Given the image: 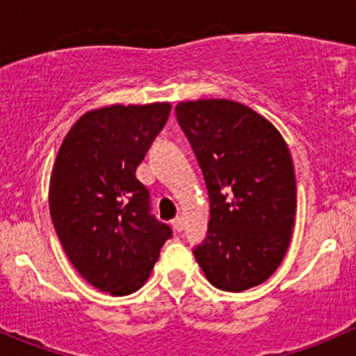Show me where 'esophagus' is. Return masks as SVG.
<instances>
[{"mask_svg":"<svg viewBox=\"0 0 356 356\" xmlns=\"http://www.w3.org/2000/svg\"><path fill=\"white\" fill-rule=\"evenodd\" d=\"M172 227H174L177 232H181L182 229H184V218H182V217H175L174 220H172Z\"/></svg>","mask_w":356,"mask_h":356,"instance_id":"obj_1","label":"esophagus"}]
</instances>
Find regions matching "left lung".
Instances as JSON below:
<instances>
[{"mask_svg": "<svg viewBox=\"0 0 356 356\" xmlns=\"http://www.w3.org/2000/svg\"><path fill=\"white\" fill-rule=\"evenodd\" d=\"M175 111L210 196L196 261L215 288H254L277 270L293 234L296 177L288 145L270 120L232 99L181 102Z\"/></svg>", "mask_w": 356, "mask_h": 356, "instance_id": "obj_1", "label": "left lung"}]
</instances>
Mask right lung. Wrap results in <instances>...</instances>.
Returning <instances> with one entry per match:
<instances>
[{
  "label": "right lung",
  "instance_id": "1",
  "mask_svg": "<svg viewBox=\"0 0 356 356\" xmlns=\"http://www.w3.org/2000/svg\"><path fill=\"white\" fill-rule=\"evenodd\" d=\"M172 105H110L75 120L49 177V213L75 270L96 289L125 296L145 286L170 238L136 177Z\"/></svg>",
  "mask_w": 356,
  "mask_h": 356
}]
</instances>
